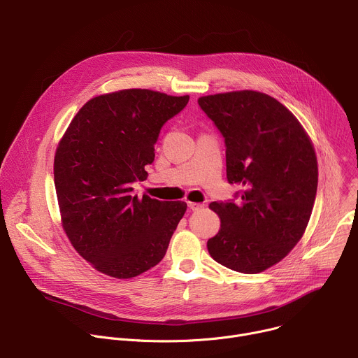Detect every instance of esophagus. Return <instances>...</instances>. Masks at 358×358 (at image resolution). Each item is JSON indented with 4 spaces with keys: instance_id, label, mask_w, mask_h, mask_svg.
<instances>
[{
    "instance_id": "34e87169",
    "label": "esophagus",
    "mask_w": 358,
    "mask_h": 358,
    "mask_svg": "<svg viewBox=\"0 0 358 358\" xmlns=\"http://www.w3.org/2000/svg\"><path fill=\"white\" fill-rule=\"evenodd\" d=\"M188 207H189V210H192V211H198V210L203 208V203H199V202H188Z\"/></svg>"
}]
</instances>
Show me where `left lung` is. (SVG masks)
I'll list each match as a JSON object with an SVG mask.
<instances>
[{
    "mask_svg": "<svg viewBox=\"0 0 358 358\" xmlns=\"http://www.w3.org/2000/svg\"><path fill=\"white\" fill-rule=\"evenodd\" d=\"M198 105L227 147V178L239 201L211 202L221 218L208 252L218 264L259 273L280 262L309 224L317 159L299 120L269 94L239 90L202 96Z\"/></svg>",
    "mask_w": 358,
    "mask_h": 358,
    "instance_id": "obj_1",
    "label": "left lung"
}]
</instances>
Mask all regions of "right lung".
I'll list each match as a JSON object with an SVG mask.
<instances>
[{
  "instance_id": "right-lung-1",
  "label": "right lung",
  "mask_w": 358,
  "mask_h": 358,
  "mask_svg": "<svg viewBox=\"0 0 358 358\" xmlns=\"http://www.w3.org/2000/svg\"><path fill=\"white\" fill-rule=\"evenodd\" d=\"M189 96L124 89L90 99L55 152L54 180L64 229L83 259L117 279L156 266L187 211L182 201L133 195L147 178L155 144Z\"/></svg>"
}]
</instances>
